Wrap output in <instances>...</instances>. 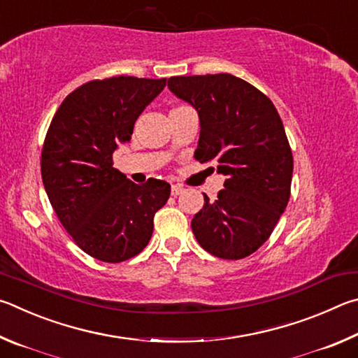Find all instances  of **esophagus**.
I'll use <instances>...</instances> for the list:
<instances>
[{
  "label": "esophagus",
  "instance_id": "34e87169",
  "mask_svg": "<svg viewBox=\"0 0 358 358\" xmlns=\"http://www.w3.org/2000/svg\"><path fill=\"white\" fill-rule=\"evenodd\" d=\"M182 192H184V187L182 185H171V195L173 196H178Z\"/></svg>",
  "mask_w": 358,
  "mask_h": 358
}]
</instances>
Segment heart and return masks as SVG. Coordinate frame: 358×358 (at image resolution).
Wrapping results in <instances>:
<instances>
[{"label": "heart", "mask_w": 358, "mask_h": 358, "mask_svg": "<svg viewBox=\"0 0 358 358\" xmlns=\"http://www.w3.org/2000/svg\"><path fill=\"white\" fill-rule=\"evenodd\" d=\"M180 108H185V105H178V106H174V108H173L171 111H176V110H180Z\"/></svg>", "instance_id": "obj_1"}]
</instances>
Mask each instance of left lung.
Instances as JSON below:
<instances>
[{
	"label": "left lung",
	"instance_id": "obj_1",
	"mask_svg": "<svg viewBox=\"0 0 358 358\" xmlns=\"http://www.w3.org/2000/svg\"><path fill=\"white\" fill-rule=\"evenodd\" d=\"M168 87L198 111L195 159L227 176L214 203L204 195L193 234L217 258H247L271 237L291 196L294 160L278 111L231 73L171 77Z\"/></svg>",
	"mask_w": 358,
	"mask_h": 358
}]
</instances>
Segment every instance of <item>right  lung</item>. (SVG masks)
Here are the masks:
<instances>
[{"label":"right lung","mask_w":358,"mask_h":358,"mask_svg":"<svg viewBox=\"0 0 358 358\" xmlns=\"http://www.w3.org/2000/svg\"><path fill=\"white\" fill-rule=\"evenodd\" d=\"M166 78L111 77L81 85L62 100L43 141L42 182L62 227L92 258L122 262L143 252L155 212L171 187L136 185L113 168V152L130 141L143 110Z\"/></svg>","instance_id":"1"}]
</instances>
